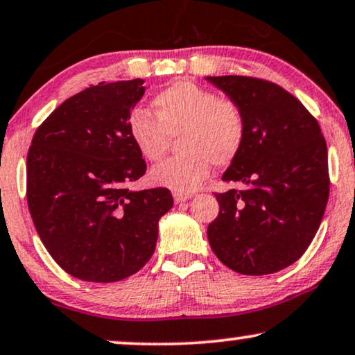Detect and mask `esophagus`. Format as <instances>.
Returning a JSON list of instances; mask_svg holds the SVG:
<instances>
[{
  "mask_svg": "<svg viewBox=\"0 0 355 355\" xmlns=\"http://www.w3.org/2000/svg\"><path fill=\"white\" fill-rule=\"evenodd\" d=\"M191 198V193H182V191H173V200L175 202H183L188 201Z\"/></svg>",
  "mask_w": 355,
  "mask_h": 355,
  "instance_id": "1",
  "label": "esophagus"
}]
</instances>
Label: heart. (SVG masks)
Returning a JSON list of instances; mask_svg holds the SVG:
<instances>
[{
	"mask_svg": "<svg viewBox=\"0 0 355 355\" xmlns=\"http://www.w3.org/2000/svg\"><path fill=\"white\" fill-rule=\"evenodd\" d=\"M154 113L135 108L128 135L141 157L157 162L178 135L172 157L153 170L150 178L173 191L190 193L205 180L211 164L229 165L247 136V116L232 97L217 96L190 79H177L153 98Z\"/></svg>",
	"mask_w": 355,
	"mask_h": 355,
	"instance_id": "obj_1",
	"label": "heart"
}]
</instances>
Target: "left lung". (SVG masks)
Returning a JSON list of instances; mask_svg holds the SVG:
<instances>
[{
  "mask_svg": "<svg viewBox=\"0 0 355 355\" xmlns=\"http://www.w3.org/2000/svg\"><path fill=\"white\" fill-rule=\"evenodd\" d=\"M242 105L247 136L214 193L207 225L216 257L247 276L281 271L313 240L329 196L328 149L316 118L277 84L252 76L207 78Z\"/></svg>",
  "mask_w": 355,
  "mask_h": 355,
  "instance_id": "obj_1",
  "label": "left lung"
}]
</instances>
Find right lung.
<instances>
[{
  "label": "right lung",
  "mask_w": 355,
  "mask_h": 355,
  "mask_svg": "<svg viewBox=\"0 0 355 355\" xmlns=\"http://www.w3.org/2000/svg\"><path fill=\"white\" fill-rule=\"evenodd\" d=\"M143 79L89 86L56 107L27 153V205L46 252L89 282H115L153 257L168 188L131 191L146 160L131 143L128 116Z\"/></svg>",
  "instance_id": "right-lung-1"
}]
</instances>
